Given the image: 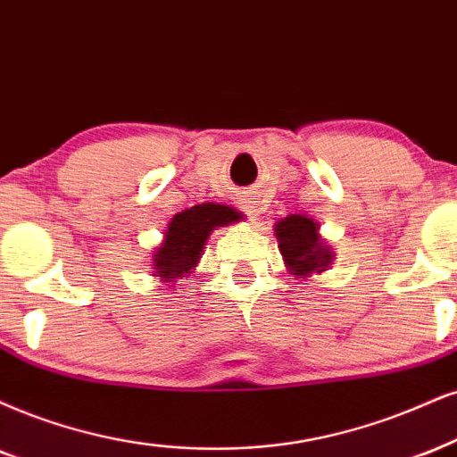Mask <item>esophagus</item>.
<instances>
[{
	"label": "esophagus",
	"mask_w": 457,
	"mask_h": 457,
	"mask_svg": "<svg viewBox=\"0 0 457 457\" xmlns=\"http://www.w3.org/2000/svg\"><path fill=\"white\" fill-rule=\"evenodd\" d=\"M244 212H245L247 216H250V218H256V216H258V210H256L254 201H245V205H244Z\"/></svg>",
	"instance_id": "34e87169"
}]
</instances>
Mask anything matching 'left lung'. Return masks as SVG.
Returning <instances> with one entry per match:
<instances>
[{
    "instance_id": "1",
    "label": "left lung",
    "mask_w": 457,
    "mask_h": 457,
    "mask_svg": "<svg viewBox=\"0 0 457 457\" xmlns=\"http://www.w3.org/2000/svg\"><path fill=\"white\" fill-rule=\"evenodd\" d=\"M275 235L279 239V252L295 275L326 271L332 261L330 250L320 241L318 224L312 218L292 216L275 224Z\"/></svg>"
}]
</instances>
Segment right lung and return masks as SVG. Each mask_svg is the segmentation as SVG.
Listing matches in <instances>:
<instances>
[{"label": "right lung", "mask_w": 457, "mask_h": 457, "mask_svg": "<svg viewBox=\"0 0 457 457\" xmlns=\"http://www.w3.org/2000/svg\"><path fill=\"white\" fill-rule=\"evenodd\" d=\"M237 218V212L218 203H203V205H195L178 213L169 224L165 244L154 254V269L159 278L176 281L190 273V269L199 262L203 245L212 230L227 227Z\"/></svg>", "instance_id": "1"}]
</instances>
